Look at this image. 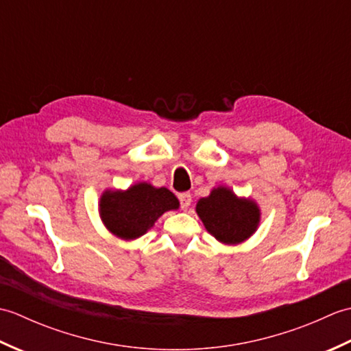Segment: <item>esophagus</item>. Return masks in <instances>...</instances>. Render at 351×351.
I'll use <instances>...</instances> for the list:
<instances>
[{
	"instance_id": "34e87169",
	"label": "esophagus",
	"mask_w": 351,
	"mask_h": 351,
	"mask_svg": "<svg viewBox=\"0 0 351 351\" xmlns=\"http://www.w3.org/2000/svg\"><path fill=\"white\" fill-rule=\"evenodd\" d=\"M178 197H180V204H181L182 210H187V208L191 205V195H190V193H181V195Z\"/></svg>"
}]
</instances>
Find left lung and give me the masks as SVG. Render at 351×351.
Masks as SVG:
<instances>
[{
  "instance_id": "obj_1",
  "label": "left lung",
  "mask_w": 351,
  "mask_h": 351,
  "mask_svg": "<svg viewBox=\"0 0 351 351\" xmlns=\"http://www.w3.org/2000/svg\"><path fill=\"white\" fill-rule=\"evenodd\" d=\"M196 211L208 232L225 244L247 240L259 223L258 206L252 200L238 199L225 187L215 189L210 197L200 199Z\"/></svg>"
}]
</instances>
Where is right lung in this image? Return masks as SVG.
<instances>
[{"mask_svg":"<svg viewBox=\"0 0 351 351\" xmlns=\"http://www.w3.org/2000/svg\"><path fill=\"white\" fill-rule=\"evenodd\" d=\"M101 217L114 235L130 240L143 235L162 213L180 206L167 189L141 182L126 191H106L101 197Z\"/></svg>","mask_w":351,"mask_h":351,"instance_id":"obj_1","label":"right lung"}]
</instances>
